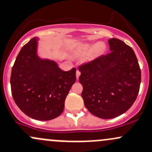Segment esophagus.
<instances>
[{
    "label": "esophagus",
    "mask_w": 152,
    "mask_h": 152,
    "mask_svg": "<svg viewBox=\"0 0 152 152\" xmlns=\"http://www.w3.org/2000/svg\"><path fill=\"white\" fill-rule=\"evenodd\" d=\"M80 75H81V72H80V71L79 69H77L76 70V79H79Z\"/></svg>",
    "instance_id": "34e87169"
}]
</instances>
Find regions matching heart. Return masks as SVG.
<instances>
[{
    "label": "heart",
    "mask_w": 152,
    "mask_h": 152,
    "mask_svg": "<svg viewBox=\"0 0 152 152\" xmlns=\"http://www.w3.org/2000/svg\"><path fill=\"white\" fill-rule=\"evenodd\" d=\"M106 51V45L104 42L89 44L83 43L75 48L73 50V56L75 58H81L86 56V61H92L99 56H102Z\"/></svg>",
    "instance_id": "b5f03b06"
}]
</instances>
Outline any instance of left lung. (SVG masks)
I'll return each instance as SVG.
<instances>
[{
	"label": "left lung",
	"mask_w": 152,
	"mask_h": 152,
	"mask_svg": "<svg viewBox=\"0 0 152 152\" xmlns=\"http://www.w3.org/2000/svg\"><path fill=\"white\" fill-rule=\"evenodd\" d=\"M108 42L110 53L79 68L84 105L91 114L102 119L121 115L133 105L141 80L132 48L116 38Z\"/></svg>",
	"instance_id": "obj_1"
}]
</instances>
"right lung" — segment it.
I'll return each mask as SVG.
<instances>
[{
  "label": "right lung",
  "instance_id": "1",
  "mask_svg": "<svg viewBox=\"0 0 152 152\" xmlns=\"http://www.w3.org/2000/svg\"><path fill=\"white\" fill-rule=\"evenodd\" d=\"M37 38L22 47L12 67L11 88L16 105L38 121H50L63 113L65 99L76 81V68L63 71L53 61L37 54Z\"/></svg>",
  "mask_w": 152,
  "mask_h": 152
}]
</instances>
